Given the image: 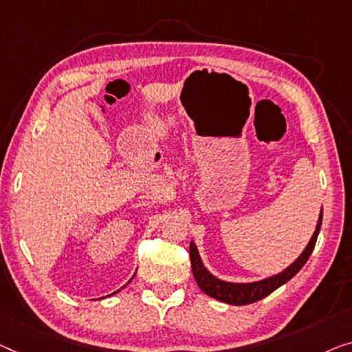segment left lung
I'll list each match as a JSON object with an SVG mask.
<instances>
[{
    "instance_id": "8db88e82",
    "label": "left lung",
    "mask_w": 352,
    "mask_h": 352,
    "mask_svg": "<svg viewBox=\"0 0 352 352\" xmlns=\"http://www.w3.org/2000/svg\"><path fill=\"white\" fill-rule=\"evenodd\" d=\"M321 223H322V208H321V213H319L316 229H314L310 242L307 243L305 250L302 251L300 256H298L292 264L287 265L285 270H281L280 274H275L272 276L262 278V280L250 281V283H234V281H226V280H221V278L214 276L212 272L204 265L197 246L191 240L190 258H191V269H192L194 280H196L199 287H201L207 296L217 298L219 302L229 303V305H248V303L258 302L261 298L267 297L269 294L278 289L280 286L285 285V283L289 281L291 278L294 275H297L298 270L305 265V262L313 253L314 245H316L319 230H321Z\"/></svg>"
}]
</instances>
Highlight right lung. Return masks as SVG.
Segmentation results:
<instances>
[{
    "instance_id": "add662e5",
    "label": "right lung",
    "mask_w": 352,
    "mask_h": 352,
    "mask_svg": "<svg viewBox=\"0 0 352 352\" xmlns=\"http://www.w3.org/2000/svg\"><path fill=\"white\" fill-rule=\"evenodd\" d=\"M133 278H134V276H133ZM133 278H131V280H133ZM131 280H129V281H128V283H131ZM128 283H126V285H128ZM126 285H124V286H123V287H126ZM123 287H120V289H118V291H115V292H113V294H117V292H120V291H122V289H123ZM113 294H110V296H113ZM102 298H104V297H102Z\"/></svg>"
}]
</instances>
